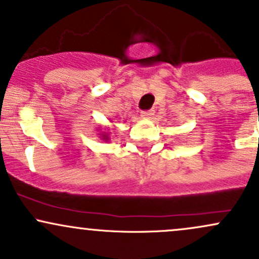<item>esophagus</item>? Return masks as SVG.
Listing matches in <instances>:
<instances>
[{
  "label": "esophagus",
  "mask_w": 259,
  "mask_h": 259,
  "mask_svg": "<svg viewBox=\"0 0 259 259\" xmlns=\"http://www.w3.org/2000/svg\"><path fill=\"white\" fill-rule=\"evenodd\" d=\"M153 115V111H142L141 112V117L145 118V119H148Z\"/></svg>",
  "instance_id": "esophagus-1"
}]
</instances>
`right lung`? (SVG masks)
Segmentation results:
<instances>
[{
    "label": "right lung",
    "mask_w": 259,
    "mask_h": 259,
    "mask_svg": "<svg viewBox=\"0 0 259 259\" xmlns=\"http://www.w3.org/2000/svg\"><path fill=\"white\" fill-rule=\"evenodd\" d=\"M101 138H102V140H105V141H108V140H109V136H108V134H106V133L101 134Z\"/></svg>",
    "instance_id": "right-lung-1"
}]
</instances>
